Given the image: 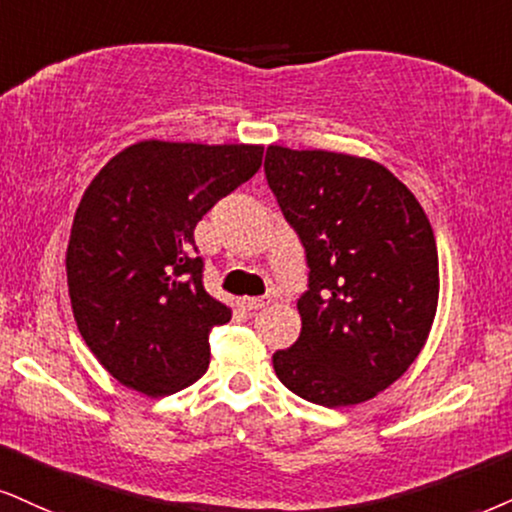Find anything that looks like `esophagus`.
Returning a JSON list of instances; mask_svg holds the SVG:
<instances>
[{"instance_id": "obj_1", "label": "esophagus", "mask_w": 512, "mask_h": 512, "mask_svg": "<svg viewBox=\"0 0 512 512\" xmlns=\"http://www.w3.org/2000/svg\"><path fill=\"white\" fill-rule=\"evenodd\" d=\"M270 304V296H244L242 301H239V306L244 308V311H261V308H266Z\"/></svg>"}]
</instances>
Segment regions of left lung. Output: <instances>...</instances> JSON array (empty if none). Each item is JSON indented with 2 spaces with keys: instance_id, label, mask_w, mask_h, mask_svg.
Segmentation results:
<instances>
[{
  "instance_id": "8db88e82",
  "label": "left lung",
  "mask_w": 512,
  "mask_h": 512,
  "mask_svg": "<svg viewBox=\"0 0 512 512\" xmlns=\"http://www.w3.org/2000/svg\"><path fill=\"white\" fill-rule=\"evenodd\" d=\"M268 187L301 239V334L273 353L289 391L325 408L363 403L418 358L439 299L437 242L413 192L370 159L268 147Z\"/></svg>"
}]
</instances>
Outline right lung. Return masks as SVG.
I'll use <instances>...</instances> for the list:
<instances>
[{
    "mask_svg": "<svg viewBox=\"0 0 512 512\" xmlns=\"http://www.w3.org/2000/svg\"><path fill=\"white\" fill-rule=\"evenodd\" d=\"M256 144L137 142L82 194L66 254L75 323L125 387L166 396L208 368L230 308L204 289L194 227L261 168Z\"/></svg>",
    "mask_w": 512,
    "mask_h": 512,
    "instance_id": "obj_1",
    "label": "right lung"
}]
</instances>
